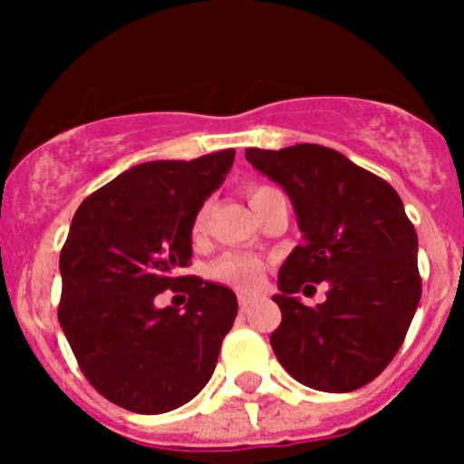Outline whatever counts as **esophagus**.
<instances>
[{
    "instance_id": "esophagus-1",
    "label": "esophagus",
    "mask_w": 464,
    "mask_h": 464,
    "mask_svg": "<svg viewBox=\"0 0 464 464\" xmlns=\"http://www.w3.org/2000/svg\"><path fill=\"white\" fill-rule=\"evenodd\" d=\"M256 298L249 296V294H237V303H240V310L246 312L251 307V303H254Z\"/></svg>"
}]
</instances>
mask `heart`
<instances>
[{"mask_svg": "<svg viewBox=\"0 0 464 464\" xmlns=\"http://www.w3.org/2000/svg\"><path fill=\"white\" fill-rule=\"evenodd\" d=\"M271 190L269 186H251L246 190L249 195V204H256L262 195ZM206 227V213L199 210L195 215V222H193V236H202ZM210 278L215 283H222L228 285V287H236V289H256L260 285L262 274H265V262H262L258 256H251V254H240V251H231V254H224L222 258H218L210 265L208 269Z\"/></svg>", "mask_w": 464, "mask_h": 464, "instance_id": "heart-1", "label": "heart"}]
</instances>
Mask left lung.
Masks as SVG:
<instances>
[{
	"instance_id": "left-lung-1",
	"label": "left lung",
	"mask_w": 464,
	"mask_h": 464,
	"mask_svg": "<svg viewBox=\"0 0 464 464\" xmlns=\"http://www.w3.org/2000/svg\"><path fill=\"white\" fill-rule=\"evenodd\" d=\"M246 161L283 186L303 233L274 296L283 314L271 332L280 366L314 391L366 386L404 343L422 296L418 233L400 195L325 145L249 148ZM312 282L328 283L316 308L293 296Z\"/></svg>"
}]
</instances>
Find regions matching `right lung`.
Returning a JSON list of instances; mask_svg holds the SVG:
<instances>
[{"instance_id":"1","label":"right lung","mask_w":464,"mask_h":464,"mask_svg":"<svg viewBox=\"0 0 464 464\" xmlns=\"http://www.w3.org/2000/svg\"><path fill=\"white\" fill-rule=\"evenodd\" d=\"M233 159L231 148L193 161L139 163L73 215L60 251L58 319L89 383L116 406L168 413L213 375L237 298L177 271L193 256L195 215ZM166 288L189 294L186 313L153 305Z\"/></svg>"}]
</instances>
